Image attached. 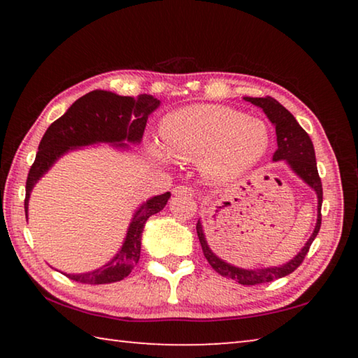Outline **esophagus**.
<instances>
[{"mask_svg": "<svg viewBox=\"0 0 358 358\" xmlns=\"http://www.w3.org/2000/svg\"><path fill=\"white\" fill-rule=\"evenodd\" d=\"M172 192L175 194V196H189V197H194V196H196V192H194L192 187H189V186H183V185L175 186L173 189H172Z\"/></svg>", "mask_w": 358, "mask_h": 358, "instance_id": "34e87169", "label": "esophagus"}]
</instances>
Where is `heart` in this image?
Here are the masks:
<instances>
[{
  "mask_svg": "<svg viewBox=\"0 0 358 358\" xmlns=\"http://www.w3.org/2000/svg\"><path fill=\"white\" fill-rule=\"evenodd\" d=\"M162 147L181 161L202 158L208 178L227 181L262 159L268 148V129L257 118L243 117L230 107L196 104L169 113L161 121ZM156 156H162L155 150Z\"/></svg>",
  "mask_w": 358,
  "mask_h": 358,
  "instance_id": "heart-1",
  "label": "heart"
}]
</instances>
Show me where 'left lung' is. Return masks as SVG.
Segmentation results:
<instances>
[{
	"mask_svg": "<svg viewBox=\"0 0 358 358\" xmlns=\"http://www.w3.org/2000/svg\"><path fill=\"white\" fill-rule=\"evenodd\" d=\"M250 101L251 104L259 106L265 112L266 117L275 124L276 128V142L278 148L273 153V161H282L286 159L289 166L292 167V171L301 177L303 180L310 185L317 194L319 201V211H317V222L314 227V232L306 241V245L303 246V250L296 254V256L290 260V262L280 265V266H271V268H257V270H245L234 266L227 262H224L216 254L210 250L207 240H205V234L202 229L201 221H197V237L201 241L202 251L205 259L208 260V264L213 266V270L217 271L221 276L229 278V280L237 281L243 286H256V284L271 282L275 280H280L295 271L305 260L310 246L313 245L314 238L317 237L320 222H322V215H320V208H322V181H320L317 164H316V155H314V147L308 132L296 123L294 115L290 113L286 107H282L276 99L265 96V98H245Z\"/></svg>",
	"mask_w": 358,
	"mask_h": 358,
	"instance_id": "8db88e82",
	"label": "left lung"
}]
</instances>
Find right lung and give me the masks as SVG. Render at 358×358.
Listing matches in <instances>:
<instances>
[{"label":"right lung","mask_w":358,"mask_h":358,"mask_svg":"<svg viewBox=\"0 0 358 358\" xmlns=\"http://www.w3.org/2000/svg\"><path fill=\"white\" fill-rule=\"evenodd\" d=\"M157 106L159 101L150 94H138L134 99L102 90H94L77 99L63 117L48 126L42 137L39 151L27 178L25 215L28 213V199L34 183L59 156L68 150L96 142H120L117 143L118 147H124L126 143H121L124 141L132 143L141 142L148 115ZM169 197L171 192H164L150 199L138 208L132 217L123 246L107 265L92 273L66 276L83 284H110L124 280L141 259V240L145 222L151 215L166 207Z\"/></svg>","instance_id":"right-lung-1"}]
</instances>
